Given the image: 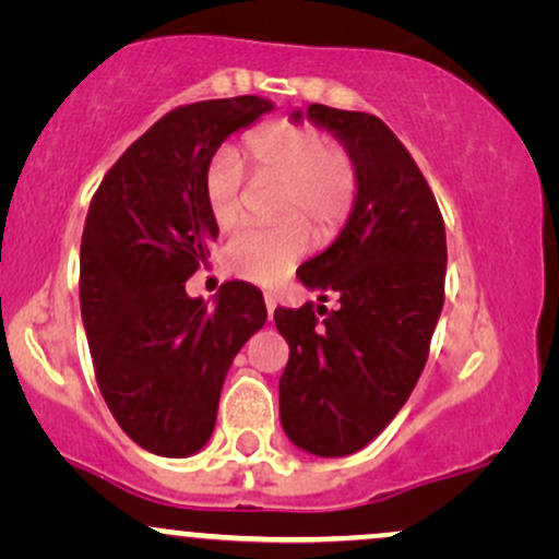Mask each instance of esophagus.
<instances>
[{
	"label": "esophagus",
	"instance_id": "obj_1",
	"mask_svg": "<svg viewBox=\"0 0 559 559\" xmlns=\"http://www.w3.org/2000/svg\"><path fill=\"white\" fill-rule=\"evenodd\" d=\"M275 305H278V297L267 292L265 294V307H267V316H271V318H273V312H275Z\"/></svg>",
	"mask_w": 559,
	"mask_h": 559
}]
</instances>
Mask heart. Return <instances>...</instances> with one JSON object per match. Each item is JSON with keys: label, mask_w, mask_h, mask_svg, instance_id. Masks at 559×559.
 <instances>
[{"label": "heart", "mask_w": 559, "mask_h": 559, "mask_svg": "<svg viewBox=\"0 0 559 559\" xmlns=\"http://www.w3.org/2000/svg\"><path fill=\"white\" fill-rule=\"evenodd\" d=\"M249 165L258 178H278L271 228H239L223 249L230 275L271 286L284 281L310 249L312 230L331 239L360 194V165L344 144L331 141L316 126L275 120L252 131L243 141ZM204 204L221 228H230L241 215L243 168L234 152L223 150L204 168Z\"/></svg>", "instance_id": "1"}]
</instances>
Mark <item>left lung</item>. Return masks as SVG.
Masks as SVG:
<instances>
[{"label":"left lung","mask_w":559,"mask_h":559,"mask_svg":"<svg viewBox=\"0 0 559 559\" xmlns=\"http://www.w3.org/2000/svg\"><path fill=\"white\" fill-rule=\"evenodd\" d=\"M307 118L355 155L360 194L342 236L297 271L342 307L275 310L288 342L281 423L305 452L344 457L394 420L426 368L444 305L447 234L431 186L381 118L325 105L307 107Z\"/></svg>","instance_id":"obj_1"}]
</instances>
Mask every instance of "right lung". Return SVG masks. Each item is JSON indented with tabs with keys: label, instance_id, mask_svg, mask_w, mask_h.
<instances>
[{
	"label": "right lung",
	"instance_id": "obj_1",
	"mask_svg": "<svg viewBox=\"0 0 559 559\" xmlns=\"http://www.w3.org/2000/svg\"><path fill=\"white\" fill-rule=\"evenodd\" d=\"M271 110L249 94L176 107L128 146L88 204L79 288L94 376L146 452L186 457L207 444L230 362L267 320L252 284L226 281L207 307L186 281L217 239L204 168Z\"/></svg>",
	"mask_w": 559,
	"mask_h": 559
}]
</instances>
